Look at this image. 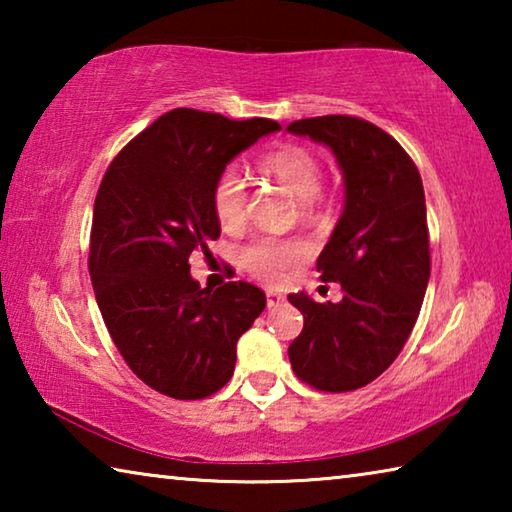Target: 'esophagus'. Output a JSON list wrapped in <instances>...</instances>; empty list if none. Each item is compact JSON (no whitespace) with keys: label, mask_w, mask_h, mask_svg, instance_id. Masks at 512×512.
<instances>
[{"label":"esophagus","mask_w":512,"mask_h":512,"mask_svg":"<svg viewBox=\"0 0 512 512\" xmlns=\"http://www.w3.org/2000/svg\"><path fill=\"white\" fill-rule=\"evenodd\" d=\"M282 302H284V296H282V293H277V291H266V305H268V309L280 307Z\"/></svg>","instance_id":"34e87169"}]
</instances>
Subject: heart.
Instances as JSON below:
<instances>
[{
    "mask_svg": "<svg viewBox=\"0 0 512 512\" xmlns=\"http://www.w3.org/2000/svg\"><path fill=\"white\" fill-rule=\"evenodd\" d=\"M259 167H262L266 176L275 178L277 183L287 187L307 212L316 210L320 203L318 192L320 180H323V169H320V160L307 146L280 144L277 149L264 155ZM246 205L248 189L244 173L237 169L223 171L212 192L216 219H219L223 228L235 230L246 221ZM309 253L311 248L302 239L262 237L241 250V266L248 273H253L257 280L277 284L287 277L291 268L305 262Z\"/></svg>",
    "mask_w": 512,
    "mask_h": 512,
    "instance_id": "obj_1",
    "label": "heart"
}]
</instances>
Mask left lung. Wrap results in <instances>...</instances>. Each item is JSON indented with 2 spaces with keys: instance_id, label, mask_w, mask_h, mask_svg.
I'll list each match as a JSON object with an SVG mask.
<instances>
[{
  "instance_id": "obj_1",
  "label": "left lung",
  "mask_w": 512,
  "mask_h": 512,
  "mask_svg": "<svg viewBox=\"0 0 512 512\" xmlns=\"http://www.w3.org/2000/svg\"><path fill=\"white\" fill-rule=\"evenodd\" d=\"M287 131L325 144L345 189L316 262L320 280L341 284L343 300L323 305L289 293L305 318L289 361L318 391H357L397 359L420 314L431 271L422 178L402 146L366 119H300Z\"/></svg>"
}]
</instances>
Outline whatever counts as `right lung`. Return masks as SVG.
Returning a JSON list of instances; mask_svg holds the SVG:
<instances>
[{"instance_id": "obj_1", "label": "right lung", "mask_w": 512, "mask_h": 512, "mask_svg": "<svg viewBox=\"0 0 512 512\" xmlns=\"http://www.w3.org/2000/svg\"><path fill=\"white\" fill-rule=\"evenodd\" d=\"M273 119L235 121L176 108L128 142L101 180L92 214L90 275L103 323L146 386L203 400L228 384L239 336L266 307L262 289H201L189 255L219 239L216 180Z\"/></svg>"}]
</instances>
